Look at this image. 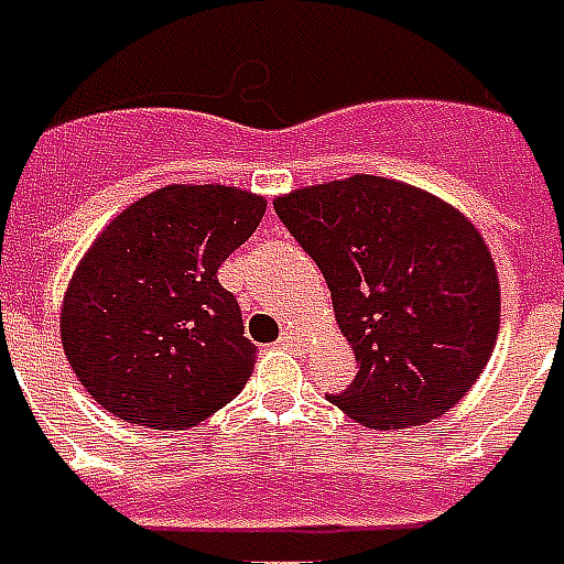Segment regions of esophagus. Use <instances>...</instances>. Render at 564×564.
Returning <instances> with one entry per match:
<instances>
[{
	"label": "esophagus",
	"mask_w": 564,
	"mask_h": 564,
	"mask_svg": "<svg viewBox=\"0 0 564 564\" xmlns=\"http://www.w3.org/2000/svg\"><path fill=\"white\" fill-rule=\"evenodd\" d=\"M304 343H307L304 334H299V330H292V328L283 330V337L278 339V346H283V349H301Z\"/></svg>",
	"instance_id": "obj_1"
}]
</instances>
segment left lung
Wrapping results in <instances>:
<instances>
[{"mask_svg": "<svg viewBox=\"0 0 564 564\" xmlns=\"http://www.w3.org/2000/svg\"><path fill=\"white\" fill-rule=\"evenodd\" d=\"M274 209L325 274L358 360L351 387L330 402L376 432L458 405L500 330V278L470 218L372 174L292 188Z\"/></svg>", "mask_w": 564, "mask_h": 564, "instance_id": "left-lung-1", "label": "left lung"}]
</instances>
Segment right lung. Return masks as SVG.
<instances>
[{
    "label": "right lung",
    "instance_id": "right-lung-1",
    "mask_svg": "<svg viewBox=\"0 0 564 564\" xmlns=\"http://www.w3.org/2000/svg\"><path fill=\"white\" fill-rule=\"evenodd\" d=\"M265 197L174 183L129 204L82 253L62 301V346L109 414L188 429L251 378L257 346L218 265L257 230Z\"/></svg>",
    "mask_w": 564,
    "mask_h": 564
}]
</instances>
